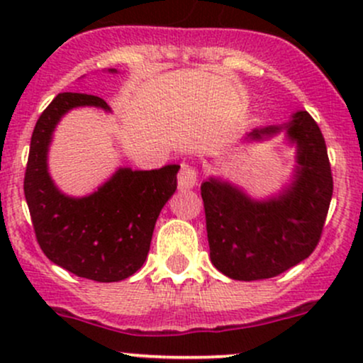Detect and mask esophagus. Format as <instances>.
<instances>
[{
	"mask_svg": "<svg viewBox=\"0 0 363 363\" xmlns=\"http://www.w3.org/2000/svg\"><path fill=\"white\" fill-rule=\"evenodd\" d=\"M196 184H198V169L184 162L181 165V170H179V187L181 189H191Z\"/></svg>",
	"mask_w": 363,
	"mask_h": 363,
	"instance_id": "obj_1",
	"label": "esophagus"
}]
</instances>
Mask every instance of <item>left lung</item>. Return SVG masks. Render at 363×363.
I'll use <instances>...</instances> for the list:
<instances>
[{
    "instance_id": "left-lung-1",
    "label": "left lung",
    "mask_w": 363,
    "mask_h": 363,
    "mask_svg": "<svg viewBox=\"0 0 363 363\" xmlns=\"http://www.w3.org/2000/svg\"><path fill=\"white\" fill-rule=\"evenodd\" d=\"M281 129L297 145V169L280 194L259 201L222 179L201 184L211 262L232 280L278 277L309 257L323 234L333 196L326 141L307 111L295 112L283 128L252 129L247 140L272 138Z\"/></svg>"
}]
</instances>
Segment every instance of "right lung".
<instances>
[{"mask_svg": "<svg viewBox=\"0 0 363 363\" xmlns=\"http://www.w3.org/2000/svg\"><path fill=\"white\" fill-rule=\"evenodd\" d=\"M83 106L111 111L101 97L65 91L40 114L25 170V199L37 242L54 264L86 280L119 281L147 259L158 215L177 189L179 165L119 169L95 193L62 194L49 176V143L62 116Z\"/></svg>", "mask_w": 363, "mask_h": 363, "instance_id": "add662e5", "label": "right lung"}]
</instances>
